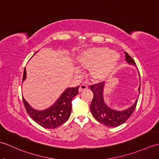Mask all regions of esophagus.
I'll list each match as a JSON object with an SVG mask.
<instances>
[{"instance_id": "esophagus-1", "label": "esophagus", "mask_w": 159, "mask_h": 159, "mask_svg": "<svg viewBox=\"0 0 159 159\" xmlns=\"http://www.w3.org/2000/svg\"><path fill=\"white\" fill-rule=\"evenodd\" d=\"M87 89H88V86L87 85V84H81V85L80 86V87L79 89V92H81L82 91L87 90Z\"/></svg>"}]
</instances>
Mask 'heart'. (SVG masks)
Listing matches in <instances>:
<instances>
[{
  "label": "heart",
  "mask_w": 159,
  "mask_h": 159,
  "mask_svg": "<svg viewBox=\"0 0 159 159\" xmlns=\"http://www.w3.org/2000/svg\"><path fill=\"white\" fill-rule=\"evenodd\" d=\"M119 56L107 47H95L83 51L76 57L78 64L91 70L95 80L103 81L111 75L119 61Z\"/></svg>",
  "instance_id": "b5f03b06"
}]
</instances>
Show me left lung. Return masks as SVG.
Here are the masks:
<instances>
[{
	"mask_svg": "<svg viewBox=\"0 0 159 159\" xmlns=\"http://www.w3.org/2000/svg\"><path fill=\"white\" fill-rule=\"evenodd\" d=\"M125 53V60L129 64L135 65V62L127 52ZM104 83H99L90 86V89L93 93V98L90 105L92 115L99 123L109 127H115L124 123L134 112L138 99L135 100L134 104L130 108L124 110H115L106 106L104 100L103 91ZM140 91V84L139 91Z\"/></svg>",
	"mask_w": 159,
	"mask_h": 159,
	"instance_id": "8db88e82",
	"label": "left lung"
}]
</instances>
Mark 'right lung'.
Masks as SVG:
<instances>
[{
	"label": "right lung",
	"instance_id": "obj_1",
	"mask_svg": "<svg viewBox=\"0 0 159 159\" xmlns=\"http://www.w3.org/2000/svg\"><path fill=\"white\" fill-rule=\"evenodd\" d=\"M26 78V70L24 68L22 82ZM79 86L68 88L50 108L44 110L33 109L25 100L23 102L25 110L32 119L40 126L47 129H55L64 124L70 116L72 100L79 93Z\"/></svg>",
	"mask_w": 159,
	"mask_h": 159
}]
</instances>
